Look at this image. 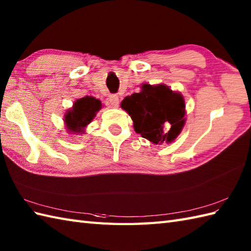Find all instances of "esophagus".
Segmentation results:
<instances>
[{
  "instance_id": "34e87169",
  "label": "esophagus",
  "mask_w": 251,
  "mask_h": 251,
  "mask_svg": "<svg viewBox=\"0 0 251 251\" xmlns=\"http://www.w3.org/2000/svg\"><path fill=\"white\" fill-rule=\"evenodd\" d=\"M109 101H110V104L112 108H117L120 104V100H119V96L116 95H111L110 98H109Z\"/></svg>"
}]
</instances>
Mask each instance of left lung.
Wrapping results in <instances>:
<instances>
[{"label": "left lung", "mask_w": 251, "mask_h": 251, "mask_svg": "<svg viewBox=\"0 0 251 251\" xmlns=\"http://www.w3.org/2000/svg\"><path fill=\"white\" fill-rule=\"evenodd\" d=\"M140 88L121 102L134 122L135 131L154 145L174 142L185 124L182 94L165 84L143 83Z\"/></svg>", "instance_id": "obj_1"}]
</instances>
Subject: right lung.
<instances>
[{
    "instance_id": "right-lung-1",
    "label": "right lung",
    "mask_w": 251,
    "mask_h": 251,
    "mask_svg": "<svg viewBox=\"0 0 251 251\" xmlns=\"http://www.w3.org/2000/svg\"><path fill=\"white\" fill-rule=\"evenodd\" d=\"M102 109V103L93 96L74 101L72 108L68 109L63 115L66 131L70 135L85 134L86 127L93 122L96 114Z\"/></svg>"
}]
</instances>
